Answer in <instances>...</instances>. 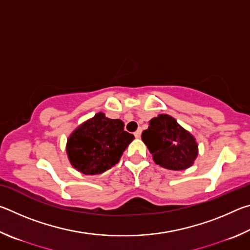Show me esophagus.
<instances>
[{
  "mask_svg": "<svg viewBox=\"0 0 250 250\" xmlns=\"http://www.w3.org/2000/svg\"><path fill=\"white\" fill-rule=\"evenodd\" d=\"M141 132H142V130H141V129H138V130L134 132V137H135V138H140V137H141Z\"/></svg>",
  "mask_w": 250,
  "mask_h": 250,
  "instance_id": "1",
  "label": "esophagus"
}]
</instances>
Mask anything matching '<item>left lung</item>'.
<instances>
[{
    "mask_svg": "<svg viewBox=\"0 0 250 250\" xmlns=\"http://www.w3.org/2000/svg\"><path fill=\"white\" fill-rule=\"evenodd\" d=\"M142 141L153 155L154 162L168 170L189 167L198 153L193 135L167 115H160L150 121L149 129L142 132Z\"/></svg>",
    "mask_w": 250,
    "mask_h": 250,
    "instance_id": "left-lung-1",
    "label": "left lung"
}]
</instances>
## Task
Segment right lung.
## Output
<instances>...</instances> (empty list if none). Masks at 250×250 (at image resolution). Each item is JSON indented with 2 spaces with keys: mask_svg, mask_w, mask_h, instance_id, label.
<instances>
[{
  "mask_svg": "<svg viewBox=\"0 0 250 250\" xmlns=\"http://www.w3.org/2000/svg\"><path fill=\"white\" fill-rule=\"evenodd\" d=\"M124 122L109 119L103 112L76 129L67 142L70 163L83 174H100L119 162L133 134L124 130Z\"/></svg>",
  "mask_w": 250,
  "mask_h": 250,
  "instance_id": "add662e5",
  "label": "right lung"
}]
</instances>
